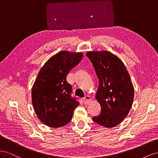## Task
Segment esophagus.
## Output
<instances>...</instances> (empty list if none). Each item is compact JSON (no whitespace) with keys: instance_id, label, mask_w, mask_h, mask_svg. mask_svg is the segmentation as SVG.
I'll list each match as a JSON object with an SVG mask.
<instances>
[{"instance_id":"esophagus-1","label":"esophagus","mask_w":158,"mask_h":158,"mask_svg":"<svg viewBox=\"0 0 158 158\" xmlns=\"http://www.w3.org/2000/svg\"><path fill=\"white\" fill-rule=\"evenodd\" d=\"M90 101H91V99H90V97L88 96V95H85V96L84 98V102L85 104L86 105L89 104Z\"/></svg>"}]
</instances>
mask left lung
Segmentation results:
<instances>
[{
	"instance_id": "8db88e82",
	"label": "left lung",
	"mask_w": 158,
	"mask_h": 158,
	"mask_svg": "<svg viewBox=\"0 0 158 158\" xmlns=\"http://www.w3.org/2000/svg\"><path fill=\"white\" fill-rule=\"evenodd\" d=\"M86 56L99 80L95 98L101 106V113L92 119L105 127H114L127 116L132 107L135 92L130 75L122 60L111 52L89 51Z\"/></svg>"
}]
</instances>
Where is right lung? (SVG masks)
Masks as SVG:
<instances>
[{
	"label": "right lung",
	"mask_w": 158,
	"mask_h": 158,
	"mask_svg": "<svg viewBox=\"0 0 158 158\" xmlns=\"http://www.w3.org/2000/svg\"><path fill=\"white\" fill-rule=\"evenodd\" d=\"M82 57V52L62 51L51 56L38 74L32 88V104L37 117L47 126H64L79 106L77 98L71 96L73 89L66 76Z\"/></svg>",
	"instance_id": "right-lung-1"
}]
</instances>
